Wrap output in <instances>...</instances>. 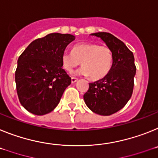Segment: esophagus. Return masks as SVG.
<instances>
[{
  "mask_svg": "<svg viewBox=\"0 0 158 158\" xmlns=\"http://www.w3.org/2000/svg\"><path fill=\"white\" fill-rule=\"evenodd\" d=\"M77 81H78L77 78H75V77L71 78V83H75V82H77Z\"/></svg>",
  "mask_w": 158,
  "mask_h": 158,
  "instance_id": "obj_1",
  "label": "esophagus"
}]
</instances>
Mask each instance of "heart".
Instances as JSON below:
<instances>
[{
    "instance_id": "heart-1",
    "label": "heart",
    "mask_w": 158,
    "mask_h": 158,
    "mask_svg": "<svg viewBox=\"0 0 158 158\" xmlns=\"http://www.w3.org/2000/svg\"><path fill=\"white\" fill-rule=\"evenodd\" d=\"M113 52L107 46H99L94 43L76 44L72 52H64L61 55L63 68L71 72L79 64L83 65L75 75H89L93 80L104 78L109 73L113 64Z\"/></svg>"
}]
</instances>
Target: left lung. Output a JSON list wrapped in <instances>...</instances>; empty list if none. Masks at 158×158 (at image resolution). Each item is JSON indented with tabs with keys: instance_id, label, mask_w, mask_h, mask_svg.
Returning a JSON list of instances; mask_svg holds the SVG:
<instances>
[{
	"instance_id": "left-lung-1",
	"label": "left lung",
	"mask_w": 158,
	"mask_h": 158,
	"mask_svg": "<svg viewBox=\"0 0 158 158\" xmlns=\"http://www.w3.org/2000/svg\"><path fill=\"white\" fill-rule=\"evenodd\" d=\"M103 41L113 52V64L105 77L89 83L83 95L87 107L103 116L113 114L125 106L131 98L136 74L132 52L123 41L108 32L90 34Z\"/></svg>"
}]
</instances>
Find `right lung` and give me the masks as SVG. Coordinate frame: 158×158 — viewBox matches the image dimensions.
<instances>
[{"label": "right lung", "instance_id": "add662e5", "mask_svg": "<svg viewBox=\"0 0 158 158\" xmlns=\"http://www.w3.org/2000/svg\"><path fill=\"white\" fill-rule=\"evenodd\" d=\"M75 36L51 33L32 41L17 60L16 91L24 109L35 115L57 106L71 79L63 69L61 55Z\"/></svg>", "mask_w": 158, "mask_h": 158}]
</instances>
